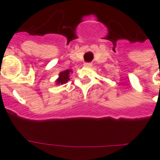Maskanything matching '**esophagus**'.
I'll list each match as a JSON object with an SVG mask.
<instances>
[{"instance_id":"esophagus-1","label":"esophagus","mask_w":160,"mask_h":160,"mask_svg":"<svg viewBox=\"0 0 160 160\" xmlns=\"http://www.w3.org/2000/svg\"><path fill=\"white\" fill-rule=\"evenodd\" d=\"M84 66H86V67H91V66H92V63H91V62H86L84 64Z\"/></svg>"}]
</instances>
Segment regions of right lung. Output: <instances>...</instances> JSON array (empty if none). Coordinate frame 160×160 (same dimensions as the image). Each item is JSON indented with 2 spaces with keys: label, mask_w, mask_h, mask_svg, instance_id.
Segmentation results:
<instances>
[{
  "label": "right lung",
  "mask_w": 160,
  "mask_h": 160,
  "mask_svg": "<svg viewBox=\"0 0 160 160\" xmlns=\"http://www.w3.org/2000/svg\"><path fill=\"white\" fill-rule=\"evenodd\" d=\"M70 72L72 71L70 70H66L63 72H61V73H59V78L57 79V82H56L57 84L62 85L67 82L70 80V76H69V74H70Z\"/></svg>",
  "instance_id": "obj_1"
}]
</instances>
